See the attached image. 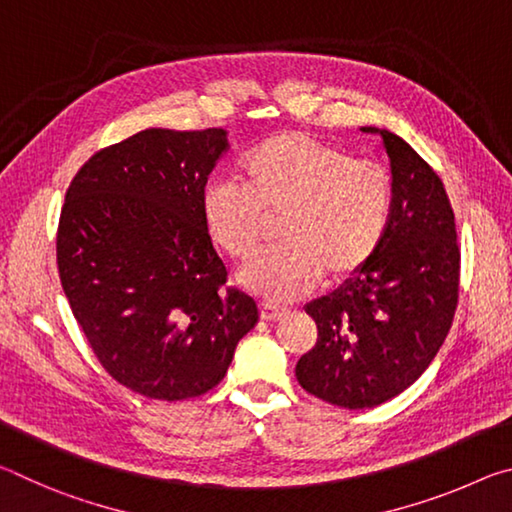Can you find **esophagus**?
I'll use <instances>...</instances> for the list:
<instances>
[{
  "instance_id": "esophagus-1",
  "label": "esophagus",
  "mask_w": 512,
  "mask_h": 512,
  "mask_svg": "<svg viewBox=\"0 0 512 512\" xmlns=\"http://www.w3.org/2000/svg\"><path fill=\"white\" fill-rule=\"evenodd\" d=\"M284 311H287V309L280 307V305H275V302H262V305H259V316H262L264 320L282 318Z\"/></svg>"
}]
</instances>
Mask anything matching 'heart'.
<instances>
[{
	"label": "heart",
	"mask_w": 512,
	"mask_h": 512,
	"mask_svg": "<svg viewBox=\"0 0 512 512\" xmlns=\"http://www.w3.org/2000/svg\"><path fill=\"white\" fill-rule=\"evenodd\" d=\"M239 178L210 180L201 214L214 246L239 262L262 244L268 216L282 214V246L241 271V282L259 296L300 298L325 273L329 282L350 280L384 244L395 187L391 171L377 160H357L341 146L284 131L241 158Z\"/></svg>",
	"instance_id": "b5f03b06"
}]
</instances>
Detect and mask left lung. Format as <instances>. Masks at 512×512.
Instances as JSON below:
<instances>
[{"mask_svg":"<svg viewBox=\"0 0 512 512\" xmlns=\"http://www.w3.org/2000/svg\"><path fill=\"white\" fill-rule=\"evenodd\" d=\"M377 133L391 160L395 203L370 264L309 302L318 339L296 377L341 409H372L406 391L447 339L458 302L461 250L443 180L402 137Z\"/></svg>","mask_w":512,"mask_h":512,"instance_id":"obj_1","label":"left lung"}]
</instances>
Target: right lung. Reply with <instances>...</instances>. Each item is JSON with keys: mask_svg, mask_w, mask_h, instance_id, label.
I'll use <instances>...</instances> for the list:
<instances>
[{"mask_svg": "<svg viewBox=\"0 0 512 512\" xmlns=\"http://www.w3.org/2000/svg\"><path fill=\"white\" fill-rule=\"evenodd\" d=\"M223 128H146L76 173L56 235L60 284L94 357L151 400L198 397L228 372L259 311L228 287L201 198Z\"/></svg>", "mask_w": 512, "mask_h": 512, "instance_id": "right-lung-1", "label": "right lung"}]
</instances>
